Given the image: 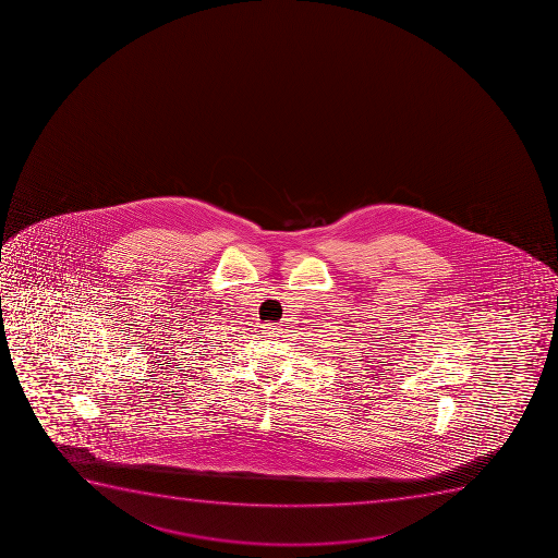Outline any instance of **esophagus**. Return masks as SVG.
Segmentation results:
<instances>
[{
    "label": "esophagus",
    "instance_id": "obj_1",
    "mask_svg": "<svg viewBox=\"0 0 558 558\" xmlns=\"http://www.w3.org/2000/svg\"><path fill=\"white\" fill-rule=\"evenodd\" d=\"M264 335L269 338L282 337V329L278 326H272V324H267V326H264Z\"/></svg>",
    "mask_w": 558,
    "mask_h": 558
}]
</instances>
